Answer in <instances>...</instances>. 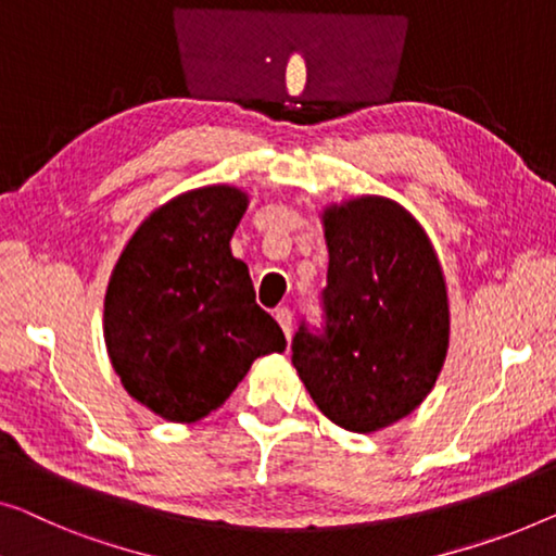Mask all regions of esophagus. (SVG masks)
<instances>
[{
	"label": "esophagus",
	"instance_id": "1",
	"mask_svg": "<svg viewBox=\"0 0 556 556\" xmlns=\"http://www.w3.org/2000/svg\"><path fill=\"white\" fill-rule=\"evenodd\" d=\"M275 319L281 331H285V337L289 339V334H292V312H289L287 306H281V309H275Z\"/></svg>",
	"mask_w": 556,
	"mask_h": 556
}]
</instances>
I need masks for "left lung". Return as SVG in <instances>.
Segmentation results:
<instances>
[{
	"label": "left lung",
	"mask_w": 556,
	"mask_h": 556,
	"mask_svg": "<svg viewBox=\"0 0 556 556\" xmlns=\"http://www.w3.org/2000/svg\"><path fill=\"white\" fill-rule=\"evenodd\" d=\"M327 329L304 327L292 364L327 419L371 434L419 407L450 350V296L432 239L394 199L350 197L321 210Z\"/></svg>",
	"instance_id": "obj_1"
}]
</instances>
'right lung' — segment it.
Returning <instances> with one entry per match:
<instances>
[{
  "label": "right lung",
  "instance_id": "obj_1",
  "mask_svg": "<svg viewBox=\"0 0 556 556\" xmlns=\"http://www.w3.org/2000/svg\"><path fill=\"white\" fill-rule=\"evenodd\" d=\"M250 194L231 185L181 192L129 237L104 294V344L131 400L192 425L229 400L285 334L254 302L231 235Z\"/></svg>",
  "mask_w": 556,
  "mask_h": 556
}]
</instances>
